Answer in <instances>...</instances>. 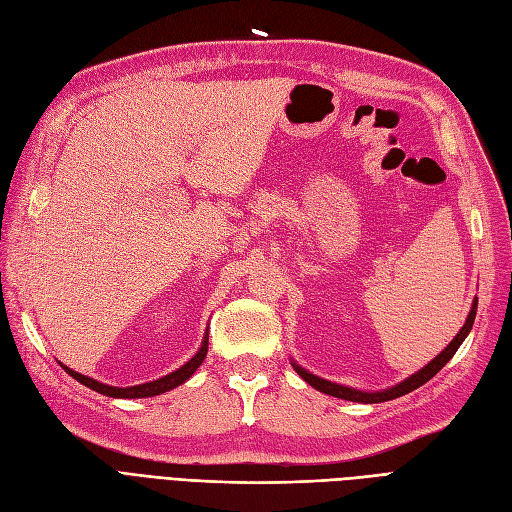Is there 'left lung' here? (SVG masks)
I'll use <instances>...</instances> for the list:
<instances>
[{
    "label": "left lung",
    "mask_w": 512,
    "mask_h": 512,
    "mask_svg": "<svg viewBox=\"0 0 512 512\" xmlns=\"http://www.w3.org/2000/svg\"><path fill=\"white\" fill-rule=\"evenodd\" d=\"M477 305H479V301H477V298H474V301H472V309H470V313H468V317H466V324L460 328V332L455 334V339H453L443 351H440V354H438L432 362H428L424 368L417 370L415 375H411V377H407L404 381L396 383L394 387H387V390H381V392H362V390H354V387L339 385V383L326 381V379H322V377H315V375L309 373V370H305L303 366H298L296 362H292V366H294L296 373L301 375L311 387H315V390H320V392H324V394H328V396L351 400V402H364V404H375V402L394 400V398H400V396H404V394H409V392L417 390V387H421L426 381H430V379L438 373V370L443 368V366L455 356V351L460 349V345H462L464 339L468 337V332L472 330L474 317H477Z\"/></svg>",
    "instance_id": "obj_1"
}]
</instances>
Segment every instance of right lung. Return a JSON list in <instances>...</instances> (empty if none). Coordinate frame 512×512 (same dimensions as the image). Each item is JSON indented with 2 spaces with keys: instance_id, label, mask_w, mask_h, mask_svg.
Here are the masks:
<instances>
[{
  "instance_id": "1",
  "label": "right lung",
  "mask_w": 512,
  "mask_h": 512,
  "mask_svg": "<svg viewBox=\"0 0 512 512\" xmlns=\"http://www.w3.org/2000/svg\"><path fill=\"white\" fill-rule=\"evenodd\" d=\"M207 343H209V334L205 332L203 337V343L199 347V351L195 356H192L184 366H180L178 370H173V373L156 379V381H148V383H139V385H131V387H114V385H105V383H99L97 379H91L86 375H80L76 373V370L67 368L65 364H61L65 368L67 375H72L76 381H80L82 385L91 387V390L103 394V396H110V398H150V396H158V394H165L169 390H173V387L182 385L186 379H190L192 375H195V370L203 364L205 356H207Z\"/></svg>"
}]
</instances>
